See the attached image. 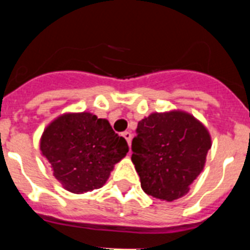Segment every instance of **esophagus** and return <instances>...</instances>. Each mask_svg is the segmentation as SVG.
I'll list each match as a JSON object with an SVG mask.
<instances>
[{"instance_id":"obj_1","label":"esophagus","mask_w":250,"mask_h":250,"mask_svg":"<svg viewBox=\"0 0 250 250\" xmlns=\"http://www.w3.org/2000/svg\"><path fill=\"white\" fill-rule=\"evenodd\" d=\"M123 136L124 138H125V140L127 141V144H129V146L130 145H131V132H129V131H125V132H123Z\"/></svg>"}]
</instances>
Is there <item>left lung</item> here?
<instances>
[{"instance_id":"left-lung-1","label":"left lung","mask_w":250,"mask_h":250,"mask_svg":"<svg viewBox=\"0 0 250 250\" xmlns=\"http://www.w3.org/2000/svg\"><path fill=\"white\" fill-rule=\"evenodd\" d=\"M131 147L143 190L173 202L189 193L204 169L211 136L189 112H152L139 121Z\"/></svg>"}]
</instances>
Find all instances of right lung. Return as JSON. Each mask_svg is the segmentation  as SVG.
<instances>
[{"label": "right lung", "mask_w": 250, "mask_h": 250, "mask_svg": "<svg viewBox=\"0 0 250 250\" xmlns=\"http://www.w3.org/2000/svg\"><path fill=\"white\" fill-rule=\"evenodd\" d=\"M41 154L66 190L83 194L103 187L129 151L126 140L106 119L91 112H65L51 121L40 139Z\"/></svg>", "instance_id": "1"}]
</instances>
